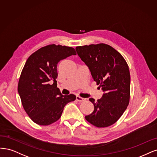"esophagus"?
I'll return each instance as SVG.
<instances>
[{"instance_id":"34e87169","label":"esophagus","mask_w":157,"mask_h":157,"mask_svg":"<svg viewBox=\"0 0 157 157\" xmlns=\"http://www.w3.org/2000/svg\"><path fill=\"white\" fill-rule=\"evenodd\" d=\"M76 100L78 101V102H83L84 100H85V98L81 97H79V96H77Z\"/></svg>"}]
</instances>
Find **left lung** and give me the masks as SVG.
I'll return each instance as SVG.
<instances>
[{"label":"left lung","instance_id":"left-lung-1","mask_svg":"<svg viewBox=\"0 0 157 157\" xmlns=\"http://www.w3.org/2000/svg\"><path fill=\"white\" fill-rule=\"evenodd\" d=\"M79 57L89 68L92 77L104 91L102 97L89 100L94 107L85 116L89 123L98 128L117 122L130 101V75L126 60L117 50L105 44L75 48Z\"/></svg>","mask_w":157,"mask_h":157}]
</instances>
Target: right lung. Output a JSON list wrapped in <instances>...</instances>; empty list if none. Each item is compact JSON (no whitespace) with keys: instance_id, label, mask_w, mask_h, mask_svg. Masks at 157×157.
Here are the masks:
<instances>
[{"instance_id":"1","label":"right lung","mask_w":157,"mask_h":157,"mask_svg":"<svg viewBox=\"0 0 157 157\" xmlns=\"http://www.w3.org/2000/svg\"><path fill=\"white\" fill-rule=\"evenodd\" d=\"M72 55H76L73 48L51 44L33 53L25 63L17 90L25 111L35 123L56 122L66 104L75 100L74 94L60 93L56 81L58 63Z\"/></svg>"}]
</instances>
